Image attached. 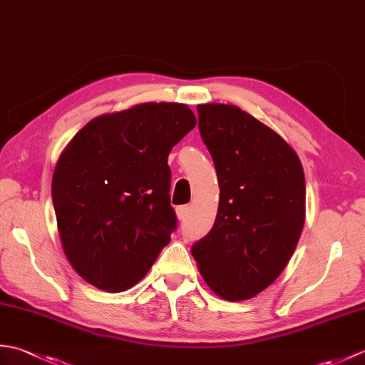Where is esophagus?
Wrapping results in <instances>:
<instances>
[{
	"mask_svg": "<svg viewBox=\"0 0 365 365\" xmlns=\"http://www.w3.org/2000/svg\"><path fill=\"white\" fill-rule=\"evenodd\" d=\"M177 218L178 221H185L187 220L188 216V212H190V207L188 205H182V207H177Z\"/></svg>",
	"mask_w": 365,
	"mask_h": 365,
	"instance_id": "esophagus-1",
	"label": "esophagus"
}]
</instances>
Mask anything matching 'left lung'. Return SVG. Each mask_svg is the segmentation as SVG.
I'll use <instances>...</instances> for the list:
<instances>
[{
  "label": "left lung",
  "mask_w": 365,
  "mask_h": 365,
  "mask_svg": "<svg viewBox=\"0 0 365 365\" xmlns=\"http://www.w3.org/2000/svg\"><path fill=\"white\" fill-rule=\"evenodd\" d=\"M199 131L220 183L212 230L191 247L210 289L250 299L273 284L298 245L306 180L297 152L235 105H197Z\"/></svg>",
  "instance_id": "1"
}]
</instances>
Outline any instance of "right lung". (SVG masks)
Masks as SVG:
<instances>
[{
	"mask_svg": "<svg viewBox=\"0 0 365 365\" xmlns=\"http://www.w3.org/2000/svg\"><path fill=\"white\" fill-rule=\"evenodd\" d=\"M196 127L183 103H141L86 123L56 163L51 197L67 260L100 290L147 274L177 227L168 155Z\"/></svg>",
	"mask_w": 365,
	"mask_h": 365,
	"instance_id": "add662e5",
	"label": "right lung"
}]
</instances>
